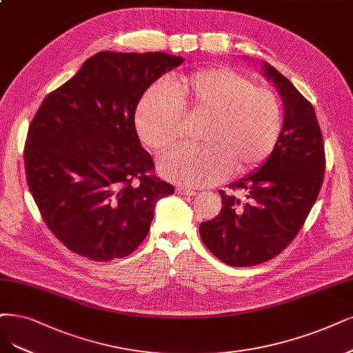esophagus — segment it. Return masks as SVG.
Instances as JSON below:
<instances>
[{"label": "esophagus", "instance_id": "34e87169", "mask_svg": "<svg viewBox=\"0 0 353 353\" xmlns=\"http://www.w3.org/2000/svg\"><path fill=\"white\" fill-rule=\"evenodd\" d=\"M176 193H177V194H183V196H193V194H196V192L189 189V188H185V186L177 188V189H176Z\"/></svg>", "mask_w": 353, "mask_h": 353}]
</instances>
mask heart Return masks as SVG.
I'll return each mask as SVG.
<instances>
[{
	"label": "heart",
	"mask_w": 353,
	"mask_h": 353,
	"mask_svg": "<svg viewBox=\"0 0 353 353\" xmlns=\"http://www.w3.org/2000/svg\"><path fill=\"white\" fill-rule=\"evenodd\" d=\"M173 93L152 85L139 101L137 132L152 152L161 154L181 138L183 116L202 123L196 147L165 155L160 173L185 186H208L228 170L243 174L262 165L282 132V106L270 88L254 85L230 68H208L173 81Z\"/></svg>",
	"instance_id": "heart-1"
}]
</instances>
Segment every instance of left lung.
Segmentation results:
<instances>
[{"mask_svg":"<svg viewBox=\"0 0 353 353\" xmlns=\"http://www.w3.org/2000/svg\"><path fill=\"white\" fill-rule=\"evenodd\" d=\"M265 75L283 100V126L275 150L256 173L219 190L223 210L199 227L203 244L221 262L247 268L278 256L291 244L316 203L323 185L325 154L312 104L278 70ZM243 190L249 203L232 194Z\"/></svg>","mask_w":353,"mask_h":353,"instance_id":"obj_1","label":"left lung"}]
</instances>
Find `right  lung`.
Wrapping results in <instances>:
<instances>
[{
    "label": "right lung",
    "instance_id": "obj_1",
    "mask_svg": "<svg viewBox=\"0 0 353 353\" xmlns=\"http://www.w3.org/2000/svg\"><path fill=\"white\" fill-rule=\"evenodd\" d=\"M181 62L164 52H99L34 113L26 179L45 224L71 252L96 262L126 257L145 240L157 201L174 193L141 145L135 110Z\"/></svg>",
    "mask_w": 353,
    "mask_h": 353
}]
</instances>
